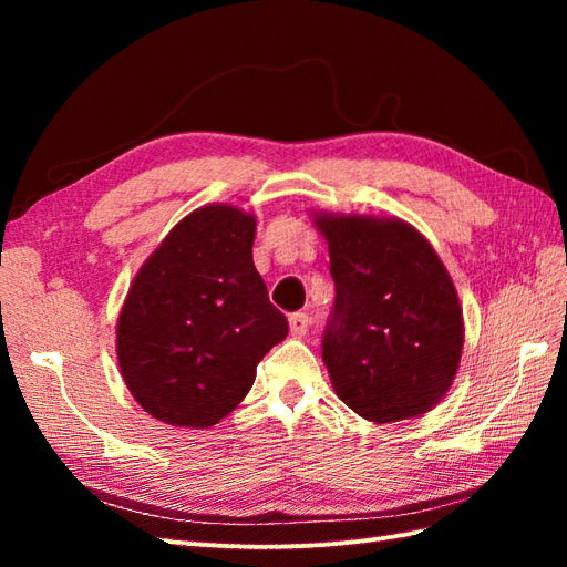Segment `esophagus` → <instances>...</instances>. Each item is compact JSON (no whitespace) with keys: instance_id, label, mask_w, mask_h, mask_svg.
<instances>
[{"instance_id":"1","label":"esophagus","mask_w":567,"mask_h":567,"mask_svg":"<svg viewBox=\"0 0 567 567\" xmlns=\"http://www.w3.org/2000/svg\"><path fill=\"white\" fill-rule=\"evenodd\" d=\"M309 323H311V319H309L307 311H295V315L290 317V333L292 336H305L309 331Z\"/></svg>"}]
</instances>
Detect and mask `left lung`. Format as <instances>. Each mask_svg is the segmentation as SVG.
I'll return each instance as SVG.
<instances>
[{
	"mask_svg": "<svg viewBox=\"0 0 567 567\" xmlns=\"http://www.w3.org/2000/svg\"><path fill=\"white\" fill-rule=\"evenodd\" d=\"M311 219L329 244L336 282L321 355L339 400L375 424L431 412L451 390L465 339L439 252L396 216Z\"/></svg>",
	"mask_w": 567,
	"mask_h": 567,
	"instance_id": "8db88e82",
	"label": "left lung"
}]
</instances>
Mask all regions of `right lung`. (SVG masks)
<instances>
[{
	"mask_svg": "<svg viewBox=\"0 0 567 567\" xmlns=\"http://www.w3.org/2000/svg\"><path fill=\"white\" fill-rule=\"evenodd\" d=\"M256 224L231 204L199 207L173 226L128 287L116 321L118 370L163 424H219L287 336L252 265Z\"/></svg>",
	"mask_w": 567,
	"mask_h": 567,
	"instance_id": "1",
	"label": "right lung"
}]
</instances>
